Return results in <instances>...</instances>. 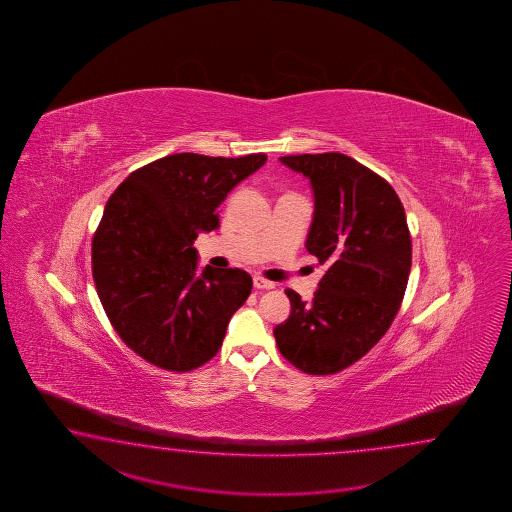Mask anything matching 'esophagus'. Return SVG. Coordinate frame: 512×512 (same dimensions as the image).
<instances>
[{"label": "esophagus", "instance_id": "esophagus-1", "mask_svg": "<svg viewBox=\"0 0 512 512\" xmlns=\"http://www.w3.org/2000/svg\"><path fill=\"white\" fill-rule=\"evenodd\" d=\"M254 287L256 289H272L274 283L271 280H265L263 276H254Z\"/></svg>", "mask_w": 512, "mask_h": 512}]
</instances>
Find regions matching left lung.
Instances as JSON below:
<instances>
[{
  "instance_id": "left-lung-1",
  "label": "left lung",
  "mask_w": 512,
  "mask_h": 512,
  "mask_svg": "<svg viewBox=\"0 0 512 512\" xmlns=\"http://www.w3.org/2000/svg\"><path fill=\"white\" fill-rule=\"evenodd\" d=\"M315 192L305 249L326 263L313 300L287 289L291 315L274 327L283 359L331 375L362 359L392 326L412 267V238L392 185L338 152L280 157Z\"/></svg>"
}]
</instances>
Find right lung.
<instances>
[{
    "instance_id": "1",
    "label": "right lung",
    "mask_w": 512,
    "mask_h": 512,
    "mask_svg": "<svg viewBox=\"0 0 512 512\" xmlns=\"http://www.w3.org/2000/svg\"><path fill=\"white\" fill-rule=\"evenodd\" d=\"M267 161L174 153L131 172L109 196L91 261L98 298L122 342L161 370L185 373L218 353L230 316L252 291L249 272L207 265L196 276L199 232Z\"/></svg>"
}]
</instances>
